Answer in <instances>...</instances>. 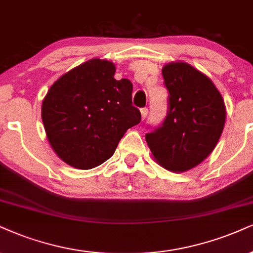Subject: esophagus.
<instances>
[{
    "instance_id": "34e87169",
    "label": "esophagus",
    "mask_w": 253,
    "mask_h": 253,
    "mask_svg": "<svg viewBox=\"0 0 253 253\" xmlns=\"http://www.w3.org/2000/svg\"><path fill=\"white\" fill-rule=\"evenodd\" d=\"M148 112L149 110L146 108H143L141 109V115H142V120H145L146 116H148Z\"/></svg>"
}]
</instances>
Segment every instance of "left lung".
I'll return each instance as SVG.
<instances>
[{
    "label": "left lung",
    "mask_w": 253,
    "mask_h": 253,
    "mask_svg": "<svg viewBox=\"0 0 253 253\" xmlns=\"http://www.w3.org/2000/svg\"><path fill=\"white\" fill-rule=\"evenodd\" d=\"M162 75L169 91L168 114L145 139L158 164L184 172L216 148L225 124V104L212 81L185 62L164 65Z\"/></svg>",
    "instance_id": "obj_1"
}]
</instances>
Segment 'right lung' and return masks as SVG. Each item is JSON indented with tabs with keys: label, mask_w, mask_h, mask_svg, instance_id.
<instances>
[{
	"label": "right lung",
	"mask_w": 253,
	"mask_h": 253,
	"mask_svg": "<svg viewBox=\"0 0 253 253\" xmlns=\"http://www.w3.org/2000/svg\"><path fill=\"white\" fill-rule=\"evenodd\" d=\"M115 64L93 58L61 76L42 103L52 150L76 169L98 167L114 155L129 127L141 122L132 83L114 79Z\"/></svg>",
	"instance_id": "right-lung-1"
}]
</instances>
